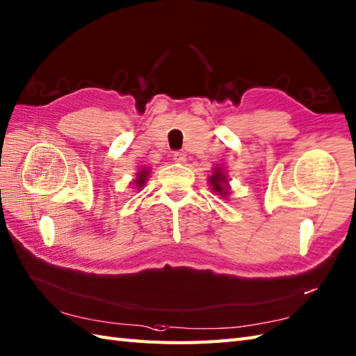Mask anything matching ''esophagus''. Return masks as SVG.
Instances as JSON below:
<instances>
[{
  "mask_svg": "<svg viewBox=\"0 0 356 356\" xmlns=\"http://www.w3.org/2000/svg\"><path fill=\"white\" fill-rule=\"evenodd\" d=\"M174 157V162H179V163H184L186 161V154L182 153V151H176V153L172 154Z\"/></svg>",
  "mask_w": 356,
  "mask_h": 356,
  "instance_id": "34e87169",
  "label": "esophagus"
}]
</instances>
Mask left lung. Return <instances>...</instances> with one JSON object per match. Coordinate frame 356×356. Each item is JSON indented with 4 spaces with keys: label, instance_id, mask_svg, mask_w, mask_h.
I'll use <instances>...</instances> for the list:
<instances>
[{
    "label": "left lung",
    "instance_id": "1",
    "mask_svg": "<svg viewBox=\"0 0 356 356\" xmlns=\"http://www.w3.org/2000/svg\"><path fill=\"white\" fill-rule=\"evenodd\" d=\"M209 182L213 185V190L225 195L226 190H228V185H226V179L222 170H214V174L209 177Z\"/></svg>",
    "mask_w": 356,
    "mask_h": 356
}]
</instances>
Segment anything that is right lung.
<instances>
[{
    "label": "right lung",
    "instance_id": "1",
    "mask_svg": "<svg viewBox=\"0 0 356 356\" xmlns=\"http://www.w3.org/2000/svg\"><path fill=\"white\" fill-rule=\"evenodd\" d=\"M147 177H148V171L147 170L138 172V179H136V186H139V190L143 186V184L147 182Z\"/></svg>",
    "mask_w": 356,
    "mask_h": 356
}]
</instances>
